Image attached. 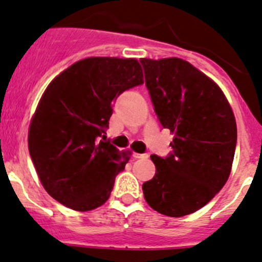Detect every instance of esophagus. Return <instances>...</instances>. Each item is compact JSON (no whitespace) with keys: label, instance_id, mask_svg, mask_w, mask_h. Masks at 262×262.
Segmentation results:
<instances>
[{"label":"esophagus","instance_id":"1","mask_svg":"<svg viewBox=\"0 0 262 262\" xmlns=\"http://www.w3.org/2000/svg\"><path fill=\"white\" fill-rule=\"evenodd\" d=\"M147 157H149L147 154H139V152H134L135 159H146Z\"/></svg>","mask_w":262,"mask_h":262}]
</instances>
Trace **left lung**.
Returning <instances> with one entry per match:
<instances>
[{
	"label": "left lung",
	"mask_w": 262,
	"mask_h": 262,
	"mask_svg": "<svg viewBox=\"0 0 262 262\" xmlns=\"http://www.w3.org/2000/svg\"><path fill=\"white\" fill-rule=\"evenodd\" d=\"M154 111L174 139L168 157L151 155L157 172L142 185L150 208L173 218L203 208L227 182L237 125L222 89L190 62L140 59Z\"/></svg>",
	"instance_id": "8db88e82"
}]
</instances>
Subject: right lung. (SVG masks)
Listing matches in <instances>:
<instances>
[{
	"instance_id": "obj_1",
	"label": "right lung",
	"mask_w": 262,
	"mask_h": 262,
	"mask_svg": "<svg viewBox=\"0 0 262 262\" xmlns=\"http://www.w3.org/2000/svg\"><path fill=\"white\" fill-rule=\"evenodd\" d=\"M144 84L137 59L89 57L47 86L32 118L28 145L47 192L67 208L89 211L105 203L130 152L103 141L112 104Z\"/></svg>"
}]
</instances>
